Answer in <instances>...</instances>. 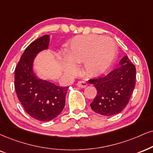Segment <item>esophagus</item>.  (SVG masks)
Here are the masks:
<instances>
[{
    "mask_svg": "<svg viewBox=\"0 0 153 153\" xmlns=\"http://www.w3.org/2000/svg\"><path fill=\"white\" fill-rule=\"evenodd\" d=\"M76 86L79 88H86L87 86V83L86 82H84V81H80V82H77Z\"/></svg>",
    "mask_w": 153,
    "mask_h": 153,
    "instance_id": "obj_1",
    "label": "esophagus"
}]
</instances>
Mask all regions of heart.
Masks as SVG:
<instances>
[{
    "label": "heart",
    "mask_w": 153,
    "mask_h": 153,
    "mask_svg": "<svg viewBox=\"0 0 153 153\" xmlns=\"http://www.w3.org/2000/svg\"><path fill=\"white\" fill-rule=\"evenodd\" d=\"M114 41L108 37L84 35L74 37L62 60L66 71L74 73L76 65L82 63V71L89 76L104 74L112 65L116 55Z\"/></svg>",
    "instance_id": "obj_1"
}]
</instances>
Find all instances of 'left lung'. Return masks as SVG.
I'll return each mask as SVG.
<instances>
[{"instance_id": "1", "label": "left lung", "mask_w": 153, "mask_h": 153, "mask_svg": "<svg viewBox=\"0 0 153 153\" xmlns=\"http://www.w3.org/2000/svg\"><path fill=\"white\" fill-rule=\"evenodd\" d=\"M135 67L127 56L119 62V67L106 76L93 79L97 94L90 105L94 112L105 116L118 114L126 108L135 85Z\"/></svg>"}]
</instances>
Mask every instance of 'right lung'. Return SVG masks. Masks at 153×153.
Here are the masks:
<instances>
[{
  "instance_id": "right-lung-1",
  "label": "right lung",
  "mask_w": 153,
  "mask_h": 153,
  "mask_svg": "<svg viewBox=\"0 0 153 153\" xmlns=\"http://www.w3.org/2000/svg\"><path fill=\"white\" fill-rule=\"evenodd\" d=\"M50 40V35H45L32 42L15 70V89L19 101L27 114L40 121H49L61 114L69 88L42 80L34 72V59L39 52L48 50Z\"/></svg>"
}]
</instances>
